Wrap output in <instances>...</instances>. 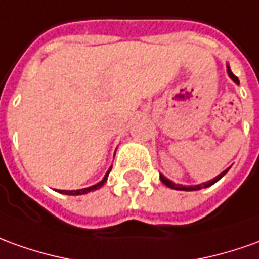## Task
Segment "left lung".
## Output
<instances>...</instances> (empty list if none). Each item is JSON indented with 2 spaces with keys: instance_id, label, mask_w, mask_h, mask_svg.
Returning a JSON list of instances; mask_svg holds the SVG:
<instances>
[{
  "instance_id": "1",
  "label": "left lung",
  "mask_w": 259,
  "mask_h": 259,
  "mask_svg": "<svg viewBox=\"0 0 259 259\" xmlns=\"http://www.w3.org/2000/svg\"><path fill=\"white\" fill-rule=\"evenodd\" d=\"M227 72H228V76L233 78V80H234L237 84H240V81H238V77L235 76L234 73L231 72V69H230V67H227ZM227 172H228V169H227V170H224L223 174L219 175V176H215L213 181H208V182H206V183L197 185V186H182V185H175L174 182H170L169 179H166L165 176H162V175H160V181H162V183H165L167 187H172V189H176V190H199V189H201V187H208V186H211V185H214L215 182L220 181V179H222L223 176L227 174Z\"/></svg>"
}]
</instances>
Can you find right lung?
I'll list each match as a JSON object with an SVG mask.
<instances>
[{
    "instance_id": "obj_1",
    "label": "right lung",
    "mask_w": 259,
    "mask_h": 259,
    "mask_svg": "<svg viewBox=\"0 0 259 259\" xmlns=\"http://www.w3.org/2000/svg\"><path fill=\"white\" fill-rule=\"evenodd\" d=\"M111 170V169H110ZM110 170L107 172V175L104 176V179L101 182H99L97 185H94V186H90V187H85V189H80V190H59L60 193H65V194H72V196H77V194H85L89 193V192H93V190H97L99 187H101L104 185V182L107 181V178H108V174H110Z\"/></svg>"
}]
</instances>
